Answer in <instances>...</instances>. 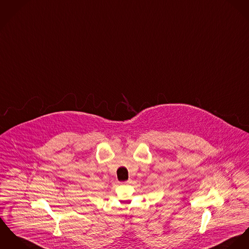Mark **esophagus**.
<instances>
[{"instance_id":"obj_1","label":"esophagus","mask_w":249,"mask_h":249,"mask_svg":"<svg viewBox=\"0 0 249 249\" xmlns=\"http://www.w3.org/2000/svg\"><path fill=\"white\" fill-rule=\"evenodd\" d=\"M131 180H130V179H129V180H127V181H124V183H130V182H131Z\"/></svg>"}]
</instances>
